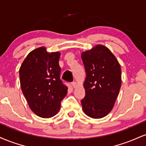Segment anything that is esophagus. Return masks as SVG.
Masks as SVG:
<instances>
[{"mask_svg":"<svg viewBox=\"0 0 146 146\" xmlns=\"http://www.w3.org/2000/svg\"><path fill=\"white\" fill-rule=\"evenodd\" d=\"M71 84H72V86H73V88H75V87H76V86H77V83L75 82H73L71 83Z\"/></svg>","mask_w":146,"mask_h":146,"instance_id":"1","label":"esophagus"}]
</instances>
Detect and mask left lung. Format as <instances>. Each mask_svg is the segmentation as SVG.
Instances as JSON below:
<instances>
[{
	"label": "left lung",
	"mask_w": 146,
	"mask_h": 146,
	"mask_svg": "<svg viewBox=\"0 0 146 146\" xmlns=\"http://www.w3.org/2000/svg\"><path fill=\"white\" fill-rule=\"evenodd\" d=\"M81 56L86 73L82 109L88 117L102 118L111 111L118 96L121 67L115 56L103 45L83 52Z\"/></svg>",
	"instance_id": "obj_1"
}]
</instances>
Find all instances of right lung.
I'll use <instances>...</instances> for the list:
<instances>
[{"instance_id":"obj_1","label":"right lung","mask_w":146,"mask_h":146,"mask_svg":"<svg viewBox=\"0 0 146 146\" xmlns=\"http://www.w3.org/2000/svg\"><path fill=\"white\" fill-rule=\"evenodd\" d=\"M59 52L44 47L28 54L20 68V82L30 108L38 116L50 118L58 113L68 87L60 79Z\"/></svg>"}]
</instances>
